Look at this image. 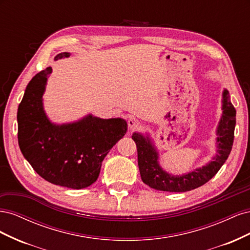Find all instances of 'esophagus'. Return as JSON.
I'll use <instances>...</instances> for the list:
<instances>
[{
	"label": "esophagus",
	"instance_id": "obj_1",
	"mask_svg": "<svg viewBox=\"0 0 250 250\" xmlns=\"http://www.w3.org/2000/svg\"><path fill=\"white\" fill-rule=\"evenodd\" d=\"M139 126H140L139 120H137L134 117H130L129 119H128V127H129V129L133 130V129H135V128H138Z\"/></svg>",
	"mask_w": 250,
	"mask_h": 250
}]
</instances>
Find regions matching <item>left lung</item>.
Segmentation results:
<instances>
[{
  "label": "left lung",
  "mask_w": 250,
  "mask_h": 250,
  "mask_svg": "<svg viewBox=\"0 0 250 250\" xmlns=\"http://www.w3.org/2000/svg\"><path fill=\"white\" fill-rule=\"evenodd\" d=\"M236 126V109L230 102L228 89L222 93V116L216 130L217 153L209 163L181 175L165 171L160 164V155L149 134L133 132L132 140L137 144L138 164L144 184L158 191L187 192L199 188L213 178L228 160L233 143Z\"/></svg>",
  "instance_id": "1"
}]
</instances>
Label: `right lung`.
<instances>
[{
    "instance_id": "add662e5",
    "label": "right lung",
    "mask_w": 250,
    "mask_h": 250,
    "mask_svg": "<svg viewBox=\"0 0 250 250\" xmlns=\"http://www.w3.org/2000/svg\"><path fill=\"white\" fill-rule=\"evenodd\" d=\"M59 53L54 60L70 57ZM52 67L28 83L18 109V139L22 155L49 183L75 190L93 185L104 157L122 139L127 123L122 118L87 115L71 123L55 124L43 109L42 96Z\"/></svg>"
}]
</instances>
